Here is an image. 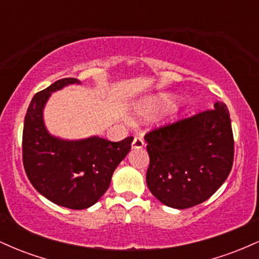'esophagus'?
I'll use <instances>...</instances> for the list:
<instances>
[{"label": "esophagus", "mask_w": 259, "mask_h": 259, "mask_svg": "<svg viewBox=\"0 0 259 259\" xmlns=\"http://www.w3.org/2000/svg\"><path fill=\"white\" fill-rule=\"evenodd\" d=\"M144 146H145L144 139H142L141 136H135L133 141V148H135V150H140V148H142Z\"/></svg>", "instance_id": "34e87169"}]
</instances>
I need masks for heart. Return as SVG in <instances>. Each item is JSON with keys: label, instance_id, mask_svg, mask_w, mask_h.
<instances>
[{"label": "heart", "instance_id": "b5f03b06", "mask_svg": "<svg viewBox=\"0 0 259 259\" xmlns=\"http://www.w3.org/2000/svg\"><path fill=\"white\" fill-rule=\"evenodd\" d=\"M171 100L173 99H171V96H169V95H162V96L145 103L144 107H142V112H152L154 109L162 108V107L169 105V103L171 102Z\"/></svg>", "mask_w": 259, "mask_h": 259}]
</instances>
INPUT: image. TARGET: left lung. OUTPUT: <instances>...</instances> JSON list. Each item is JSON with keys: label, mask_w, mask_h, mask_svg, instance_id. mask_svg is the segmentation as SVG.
<instances>
[{"label": "left lung", "mask_w": 259, "mask_h": 259, "mask_svg": "<svg viewBox=\"0 0 259 259\" xmlns=\"http://www.w3.org/2000/svg\"><path fill=\"white\" fill-rule=\"evenodd\" d=\"M145 140L150 156L147 186L168 207L185 209L208 200L233 168V129L223 102L151 130Z\"/></svg>", "instance_id": "1"}]
</instances>
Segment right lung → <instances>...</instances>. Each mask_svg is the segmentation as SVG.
Wrapping results in <instances>:
<instances>
[{
	"label": "right lung",
	"mask_w": 259,
	"mask_h": 259,
	"mask_svg": "<svg viewBox=\"0 0 259 259\" xmlns=\"http://www.w3.org/2000/svg\"><path fill=\"white\" fill-rule=\"evenodd\" d=\"M70 84L80 81L57 80L32 97L23 129V164L32 186L47 200L70 209H85L108 190L134 138L112 142L91 136L72 141L51 135L44 123L45 105L52 92Z\"/></svg>",
	"instance_id": "1"
}]
</instances>
